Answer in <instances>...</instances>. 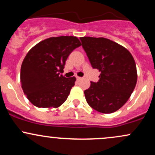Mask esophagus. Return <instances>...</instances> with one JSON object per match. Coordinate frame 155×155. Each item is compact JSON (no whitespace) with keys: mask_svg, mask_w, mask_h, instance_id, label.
Wrapping results in <instances>:
<instances>
[{"mask_svg":"<svg viewBox=\"0 0 155 155\" xmlns=\"http://www.w3.org/2000/svg\"><path fill=\"white\" fill-rule=\"evenodd\" d=\"M81 79V77H79V76H76V79H77L78 81H79V80Z\"/></svg>","mask_w":155,"mask_h":155,"instance_id":"obj_1","label":"esophagus"}]
</instances>
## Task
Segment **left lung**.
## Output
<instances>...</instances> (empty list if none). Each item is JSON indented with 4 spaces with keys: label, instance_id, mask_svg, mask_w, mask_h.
<instances>
[{
    "label": "left lung",
    "instance_id": "left-lung-1",
    "mask_svg": "<svg viewBox=\"0 0 155 155\" xmlns=\"http://www.w3.org/2000/svg\"><path fill=\"white\" fill-rule=\"evenodd\" d=\"M80 40L92 67L101 72L98 81H91L84 90L87 102L101 113H113L127 102L136 87L135 60L127 49L109 39L86 36Z\"/></svg>",
    "mask_w": 155,
    "mask_h": 155
}]
</instances>
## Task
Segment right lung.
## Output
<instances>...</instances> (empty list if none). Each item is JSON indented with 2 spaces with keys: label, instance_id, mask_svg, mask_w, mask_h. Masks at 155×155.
<instances>
[{
  "label": "right lung",
  "instance_id": "obj_1",
  "mask_svg": "<svg viewBox=\"0 0 155 155\" xmlns=\"http://www.w3.org/2000/svg\"><path fill=\"white\" fill-rule=\"evenodd\" d=\"M80 46L75 36L51 37L28 51L20 77L23 92L32 104L38 108H57L66 101L76 78H65L60 74L68 57Z\"/></svg>",
  "mask_w": 155,
  "mask_h": 155
}]
</instances>
